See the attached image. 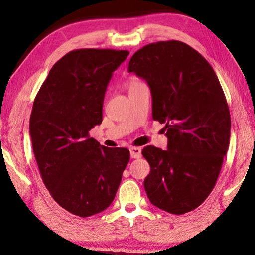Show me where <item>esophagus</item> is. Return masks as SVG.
<instances>
[{
    "mask_svg": "<svg viewBox=\"0 0 255 255\" xmlns=\"http://www.w3.org/2000/svg\"><path fill=\"white\" fill-rule=\"evenodd\" d=\"M130 156L131 159H139L141 156V149L138 147L130 148Z\"/></svg>",
    "mask_w": 255,
    "mask_h": 255,
    "instance_id": "34e87169",
    "label": "esophagus"
}]
</instances>
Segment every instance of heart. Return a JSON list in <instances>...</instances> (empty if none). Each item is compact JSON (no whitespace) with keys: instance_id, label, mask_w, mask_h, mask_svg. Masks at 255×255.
<instances>
[{"instance_id":"1","label":"heart","mask_w":255,"mask_h":255,"mask_svg":"<svg viewBox=\"0 0 255 255\" xmlns=\"http://www.w3.org/2000/svg\"><path fill=\"white\" fill-rule=\"evenodd\" d=\"M139 84H141V82H140V81L137 78H132V79H130V81H129L128 88L130 89V88H132V86H136V85H139Z\"/></svg>"}]
</instances>
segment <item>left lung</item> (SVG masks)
Masks as SVG:
<instances>
[{"label": "left lung", "mask_w": 255, "mask_h": 255, "mask_svg": "<svg viewBox=\"0 0 255 255\" xmlns=\"http://www.w3.org/2000/svg\"><path fill=\"white\" fill-rule=\"evenodd\" d=\"M128 71L149 85L152 117L165 124L167 150H142L150 173L143 185L151 204L183 215L202 205L216 185L230 140L223 88L208 61L178 40L139 49Z\"/></svg>", "instance_id": "obj_1"}]
</instances>
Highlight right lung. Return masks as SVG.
<instances>
[{
    "mask_svg": "<svg viewBox=\"0 0 255 255\" xmlns=\"http://www.w3.org/2000/svg\"><path fill=\"white\" fill-rule=\"evenodd\" d=\"M128 55L93 48L68 52L53 64L32 105L29 132L42 181L79 217L112 204L130 159L128 149L104 147L89 134L102 123L108 82Z\"/></svg>",
    "mask_w": 255,
    "mask_h": 255,
    "instance_id": "right-lung-1",
    "label": "right lung"
}]
</instances>
